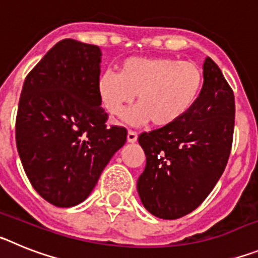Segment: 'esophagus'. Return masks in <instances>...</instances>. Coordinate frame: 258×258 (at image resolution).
<instances>
[{
    "label": "esophagus",
    "instance_id": "esophagus-1",
    "mask_svg": "<svg viewBox=\"0 0 258 258\" xmlns=\"http://www.w3.org/2000/svg\"><path fill=\"white\" fill-rule=\"evenodd\" d=\"M137 138H138V136H137L136 132H132V131L127 132V137H126L127 142H129V143H134L137 141Z\"/></svg>",
    "mask_w": 258,
    "mask_h": 258
}]
</instances>
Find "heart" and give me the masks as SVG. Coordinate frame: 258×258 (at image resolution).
<instances>
[{"instance_id":"obj_1","label":"heart","mask_w":258,"mask_h":258,"mask_svg":"<svg viewBox=\"0 0 258 258\" xmlns=\"http://www.w3.org/2000/svg\"><path fill=\"white\" fill-rule=\"evenodd\" d=\"M203 88V72L192 61L168 56H133L122 61L118 74L104 71L97 93L109 116H120L137 97V106L125 113L132 125L149 121L157 127L174 125L190 112Z\"/></svg>"}]
</instances>
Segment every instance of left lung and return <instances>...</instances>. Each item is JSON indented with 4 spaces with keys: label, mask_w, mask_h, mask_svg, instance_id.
<instances>
[{
    "label": "left lung",
    "mask_w": 258,
    "mask_h": 258,
    "mask_svg": "<svg viewBox=\"0 0 258 258\" xmlns=\"http://www.w3.org/2000/svg\"><path fill=\"white\" fill-rule=\"evenodd\" d=\"M202 92L182 120L142 133L146 168L137 182L143 207L163 220L191 213L208 197L229 160L235 99L218 66L207 56Z\"/></svg>",
    "instance_id": "8db88e82"
}]
</instances>
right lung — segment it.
Segmentation results:
<instances>
[{
    "instance_id": "obj_1",
    "label": "right lung",
    "mask_w": 258,
    "mask_h": 258,
    "mask_svg": "<svg viewBox=\"0 0 258 258\" xmlns=\"http://www.w3.org/2000/svg\"><path fill=\"white\" fill-rule=\"evenodd\" d=\"M101 49L59 41L26 77L15 138L29 182L46 202L68 208L95 187L126 129L107 127L97 93Z\"/></svg>"
}]
</instances>
